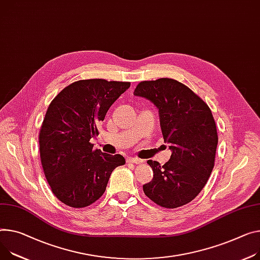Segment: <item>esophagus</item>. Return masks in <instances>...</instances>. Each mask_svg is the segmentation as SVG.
<instances>
[{"mask_svg":"<svg viewBox=\"0 0 260 260\" xmlns=\"http://www.w3.org/2000/svg\"><path fill=\"white\" fill-rule=\"evenodd\" d=\"M126 160H127L128 164H141V162H143L142 159H139L137 157H127Z\"/></svg>","mask_w":260,"mask_h":260,"instance_id":"esophagus-1","label":"esophagus"}]
</instances>
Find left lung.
<instances>
[{
    "label": "left lung",
    "instance_id": "left-lung-1",
    "mask_svg": "<svg viewBox=\"0 0 260 260\" xmlns=\"http://www.w3.org/2000/svg\"><path fill=\"white\" fill-rule=\"evenodd\" d=\"M134 94L150 100L158 108L164 139L172 150L164 166L148 160L154 175L143 186L144 192L161 207L183 206L203 189L214 167L217 132L211 110L174 79L143 81Z\"/></svg>",
    "mask_w": 260,
    "mask_h": 260
}]
</instances>
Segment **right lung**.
<instances>
[{"label":"right lung","mask_w":260,"mask_h":260,"mask_svg":"<svg viewBox=\"0 0 260 260\" xmlns=\"http://www.w3.org/2000/svg\"><path fill=\"white\" fill-rule=\"evenodd\" d=\"M130 82L104 79L79 80L59 92L46 112L39 131V152L47 181L55 197L68 206L83 208L104 193L112 171L125 165L119 155L93 149L110 106Z\"/></svg>","instance_id":"obj_1"}]
</instances>
